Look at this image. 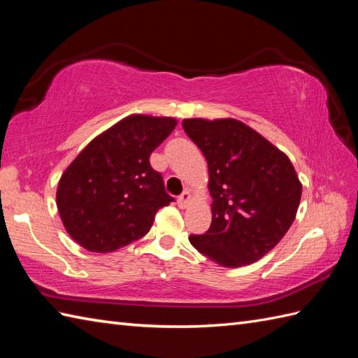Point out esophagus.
Instances as JSON below:
<instances>
[{
    "label": "esophagus",
    "mask_w": 358,
    "mask_h": 358,
    "mask_svg": "<svg viewBox=\"0 0 358 358\" xmlns=\"http://www.w3.org/2000/svg\"><path fill=\"white\" fill-rule=\"evenodd\" d=\"M189 202H192V194H189L188 192H184L178 197V205L180 206V208H187Z\"/></svg>",
    "instance_id": "1"
}]
</instances>
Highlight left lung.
Wrapping results in <instances>:
<instances>
[{
	"mask_svg": "<svg viewBox=\"0 0 358 358\" xmlns=\"http://www.w3.org/2000/svg\"><path fill=\"white\" fill-rule=\"evenodd\" d=\"M210 173L213 220L189 243L220 266L254 264L271 251L296 219L301 184L288 156L236 119H184Z\"/></svg>",
	"mask_w": 358,
	"mask_h": 358,
	"instance_id": "1",
	"label": "left lung"
}]
</instances>
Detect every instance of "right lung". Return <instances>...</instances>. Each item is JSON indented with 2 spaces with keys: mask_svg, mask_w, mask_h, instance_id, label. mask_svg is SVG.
<instances>
[{
  "mask_svg": "<svg viewBox=\"0 0 358 358\" xmlns=\"http://www.w3.org/2000/svg\"><path fill=\"white\" fill-rule=\"evenodd\" d=\"M173 117L131 115L94 138L62 174L57 205L83 248L110 252L144 237L173 202L150 155L176 127Z\"/></svg>",
  "mask_w": 358,
  "mask_h": 358,
  "instance_id": "1",
  "label": "right lung"
}]
</instances>
